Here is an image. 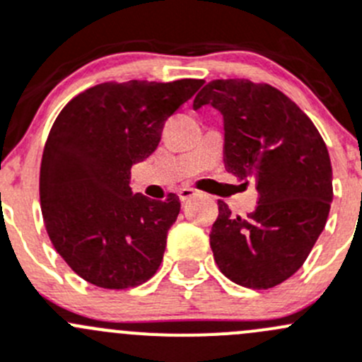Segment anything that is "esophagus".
Wrapping results in <instances>:
<instances>
[{
	"label": "esophagus",
	"instance_id": "1",
	"mask_svg": "<svg viewBox=\"0 0 362 362\" xmlns=\"http://www.w3.org/2000/svg\"><path fill=\"white\" fill-rule=\"evenodd\" d=\"M198 194H199V191H196V189H192V187H182L180 191H178V198H180L182 202L194 198V196H198Z\"/></svg>",
	"mask_w": 362,
	"mask_h": 362
}]
</instances>
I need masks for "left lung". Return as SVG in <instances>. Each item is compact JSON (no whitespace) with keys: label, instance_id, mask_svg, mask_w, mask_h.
Here are the masks:
<instances>
[{"label":"left lung","instance_id":"left-lung-1","mask_svg":"<svg viewBox=\"0 0 362 362\" xmlns=\"http://www.w3.org/2000/svg\"><path fill=\"white\" fill-rule=\"evenodd\" d=\"M212 104L224 118V166L252 182L258 205L245 217L219 216L210 247L219 270L237 285L267 290L286 281L306 262L332 202L327 146L306 113L267 83L216 79L192 107Z\"/></svg>","mask_w":362,"mask_h":362}]
</instances>
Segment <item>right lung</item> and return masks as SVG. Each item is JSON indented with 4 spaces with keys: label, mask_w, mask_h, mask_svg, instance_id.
Returning <instances> with one entry per match:
<instances>
[{
    "label": "right lung",
    "mask_w": 362,
    "mask_h": 362,
    "mask_svg": "<svg viewBox=\"0 0 362 362\" xmlns=\"http://www.w3.org/2000/svg\"><path fill=\"white\" fill-rule=\"evenodd\" d=\"M203 83L110 81L59 111L42 153L40 206L52 245L84 281L125 290L159 269L180 199L132 194L131 168L157 148L168 118Z\"/></svg>",
    "instance_id": "1"
}]
</instances>
